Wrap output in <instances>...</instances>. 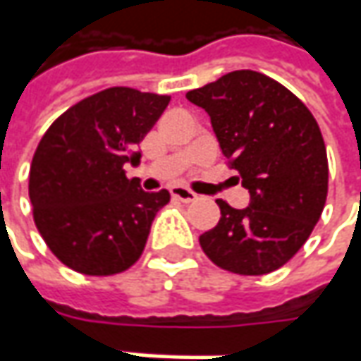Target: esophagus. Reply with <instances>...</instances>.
Here are the masks:
<instances>
[{"label": "esophagus", "mask_w": 361, "mask_h": 361, "mask_svg": "<svg viewBox=\"0 0 361 361\" xmlns=\"http://www.w3.org/2000/svg\"><path fill=\"white\" fill-rule=\"evenodd\" d=\"M169 193H171L176 200H181V202H185V204H190V202H195V200H197V195H195L192 190L183 188V185H171V188H169Z\"/></svg>", "instance_id": "obj_1"}]
</instances>
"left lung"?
<instances>
[{"instance_id":"left-lung-1","label":"left lung","mask_w":361,"mask_h":361,"mask_svg":"<svg viewBox=\"0 0 361 361\" xmlns=\"http://www.w3.org/2000/svg\"><path fill=\"white\" fill-rule=\"evenodd\" d=\"M205 109L250 205L216 200L218 226L200 235L205 255L240 276H264L290 262L310 238L328 195V156L312 111L281 83L238 69L188 92Z\"/></svg>"}]
</instances>
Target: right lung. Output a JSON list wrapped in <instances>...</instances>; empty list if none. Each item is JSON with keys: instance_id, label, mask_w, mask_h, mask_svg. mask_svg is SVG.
<instances>
[{"instance_id": "add662e5", "label": "right lung", "mask_w": 361, "mask_h": 361, "mask_svg": "<svg viewBox=\"0 0 361 361\" xmlns=\"http://www.w3.org/2000/svg\"><path fill=\"white\" fill-rule=\"evenodd\" d=\"M169 95L109 87L71 106L45 131L30 169L33 219L56 257L85 276H111L142 255L168 190L143 192L123 164Z\"/></svg>"}]
</instances>
